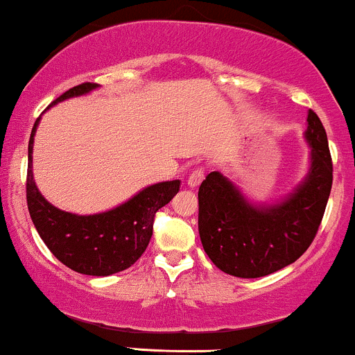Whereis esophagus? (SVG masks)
I'll return each mask as SVG.
<instances>
[{
  "label": "esophagus",
  "instance_id": "1",
  "mask_svg": "<svg viewBox=\"0 0 355 355\" xmlns=\"http://www.w3.org/2000/svg\"><path fill=\"white\" fill-rule=\"evenodd\" d=\"M202 179H205V171H202L201 167H198V169H194L193 173L189 174L188 186H189V188H198V186L201 184Z\"/></svg>",
  "mask_w": 355,
  "mask_h": 355
}]
</instances>
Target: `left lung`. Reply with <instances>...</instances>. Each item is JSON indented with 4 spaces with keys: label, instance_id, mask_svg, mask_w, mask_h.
<instances>
[{
    "label": "left lung",
    "instance_id": "left-lung-1",
    "mask_svg": "<svg viewBox=\"0 0 355 355\" xmlns=\"http://www.w3.org/2000/svg\"><path fill=\"white\" fill-rule=\"evenodd\" d=\"M310 147L309 171L286 196L260 205L213 171L199 186V236L221 272L260 278L293 263L306 252L324 218L332 189L327 134L313 110L304 132Z\"/></svg>",
    "mask_w": 355,
    "mask_h": 355
}]
</instances>
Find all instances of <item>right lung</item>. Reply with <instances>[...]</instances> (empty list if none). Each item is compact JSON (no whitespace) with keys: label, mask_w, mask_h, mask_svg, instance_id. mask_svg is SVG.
<instances>
[{"label":"right lung","mask_w":355,"mask_h":355,"mask_svg":"<svg viewBox=\"0 0 355 355\" xmlns=\"http://www.w3.org/2000/svg\"><path fill=\"white\" fill-rule=\"evenodd\" d=\"M97 83H82L60 95L50 107L71 97L90 94ZM49 107V109H50ZM40 117L28 142L26 201L40 238L55 257L73 272L109 277L132 266L153 236L154 216L179 193L181 181L150 184L115 208L97 214H75L58 209L43 198L33 179V142Z\"/></svg>","instance_id":"add662e5"}]
</instances>
